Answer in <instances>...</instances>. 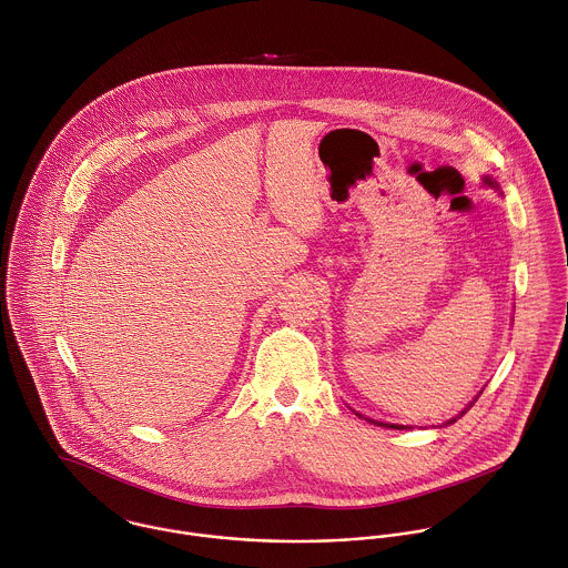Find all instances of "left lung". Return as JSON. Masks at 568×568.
I'll return each instance as SVG.
<instances>
[{
  "label": "left lung",
  "mask_w": 568,
  "mask_h": 568,
  "mask_svg": "<svg viewBox=\"0 0 568 568\" xmlns=\"http://www.w3.org/2000/svg\"><path fill=\"white\" fill-rule=\"evenodd\" d=\"M483 184H485V186H489V189H494V191H500V189H498V182H496L494 178H489V175H483ZM480 393H483V390H480ZM480 393H478V395H480ZM478 395H476V399H478ZM476 399H471V402H469V404H467V406H465V408L458 413V417H463V415H465V413L471 408V404H474ZM355 415H357V417H362L359 413H355ZM458 417H453L450 422H446V426H448V424H454ZM364 419H366V422H371V424H375V426H384V428H393V430H404V428H410V426H399V424H384V422H375V419H368V417H364Z\"/></svg>",
  "instance_id": "obj_1"
}]
</instances>
